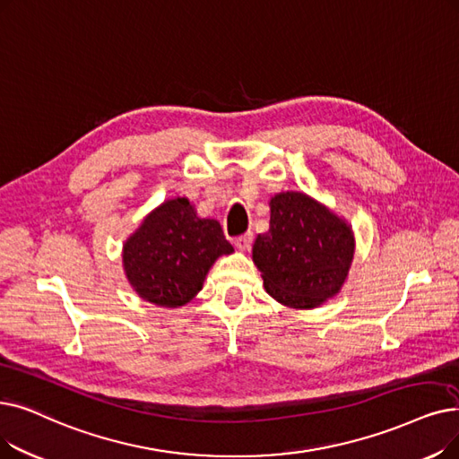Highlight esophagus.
<instances>
[{
  "instance_id": "1",
  "label": "esophagus",
  "mask_w": 459,
  "mask_h": 459,
  "mask_svg": "<svg viewBox=\"0 0 459 459\" xmlns=\"http://www.w3.org/2000/svg\"><path fill=\"white\" fill-rule=\"evenodd\" d=\"M251 244H253V234L251 232H246L242 236H238L236 240H234V246H236L238 251H247L251 247Z\"/></svg>"
}]
</instances>
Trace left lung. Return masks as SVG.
I'll list each match as a JSON object with an SVG mask.
<instances>
[{"mask_svg":"<svg viewBox=\"0 0 459 459\" xmlns=\"http://www.w3.org/2000/svg\"><path fill=\"white\" fill-rule=\"evenodd\" d=\"M343 217L302 191L270 198V229L253 244L266 292L281 306L313 309L342 290L354 258Z\"/></svg>","mask_w":459,"mask_h":459,"instance_id":"obj_1","label":"left lung"}]
</instances>
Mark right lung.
<instances>
[{"mask_svg":"<svg viewBox=\"0 0 459 459\" xmlns=\"http://www.w3.org/2000/svg\"><path fill=\"white\" fill-rule=\"evenodd\" d=\"M234 253L217 219L201 217L187 196L152 210L124 244L133 290L157 307H182L203 289L219 256Z\"/></svg>","mask_w":459,"mask_h":459,"instance_id":"obj_1","label":"right lung"}]
</instances>
